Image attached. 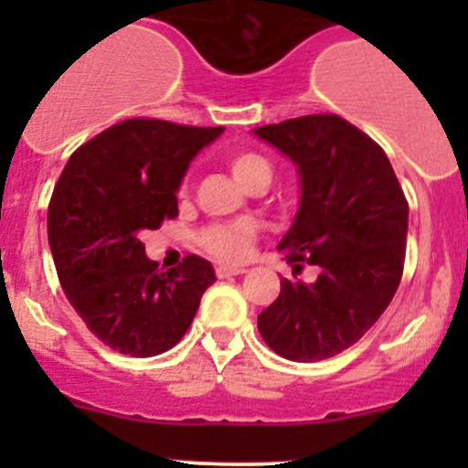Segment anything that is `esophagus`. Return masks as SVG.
Returning a JSON list of instances; mask_svg holds the SVG:
<instances>
[{"label":"esophagus","mask_w":468,"mask_h":468,"mask_svg":"<svg viewBox=\"0 0 468 468\" xmlns=\"http://www.w3.org/2000/svg\"><path fill=\"white\" fill-rule=\"evenodd\" d=\"M244 271H247L244 267H229V264H219V267H217V276H219V278L239 276V273H244Z\"/></svg>","instance_id":"1"}]
</instances>
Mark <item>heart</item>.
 <instances>
[{"instance_id": "obj_1", "label": "heart", "mask_w": 468, "mask_h": 468, "mask_svg": "<svg viewBox=\"0 0 468 468\" xmlns=\"http://www.w3.org/2000/svg\"><path fill=\"white\" fill-rule=\"evenodd\" d=\"M229 169L244 187L261 176L271 178V167L261 154L238 151L229 155ZM253 230L247 224H215L201 233V247L226 262H239L251 253Z\"/></svg>"}]
</instances>
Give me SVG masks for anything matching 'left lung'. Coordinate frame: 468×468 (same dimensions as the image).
<instances>
[{"mask_svg": "<svg viewBox=\"0 0 468 468\" xmlns=\"http://www.w3.org/2000/svg\"><path fill=\"white\" fill-rule=\"evenodd\" d=\"M253 135L287 155L301 178L299 210L278 251L294 271L303 262L319 269L314 282L281 278L258 330L287 360H325L353 346L394 299L408 201L385 151L342 117H296Z\"/></svg>", "mask_w": 468, "mask_h": 468, "instance_id": "left-lung-1", "label": "left lung"}]
</instances>
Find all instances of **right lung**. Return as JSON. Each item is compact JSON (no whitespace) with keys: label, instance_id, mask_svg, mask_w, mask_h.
<instances>
[{"label":"right lung","instance_id":"right-lung-1","mask_svg":"<svg viewBox=\"0 0 468 468\" xmlns=\"http://www.w3.org/2000/svg\"><path fill=\"white\" fill-rule=\"evenodd\" d=\"M221 133L224 126L135 117L79 146L65 165L47 212L51 256L72 308L112 351L151 357L176 346L217 281L199 256L158 271L140 233L178 215L192 158Z\"/></svg>","mask_w":468,"mask_h":468}]
</instances>
